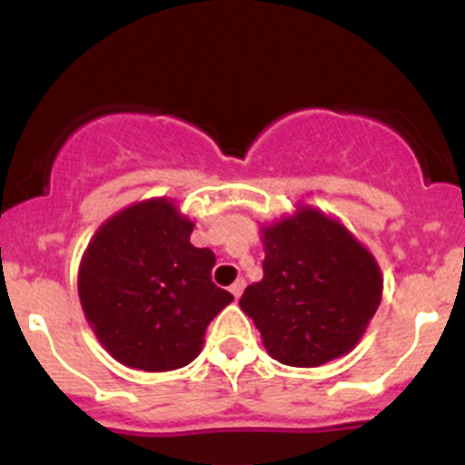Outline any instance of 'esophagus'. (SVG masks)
<instances>
[{"label": "esophagus", "mask_w": 465, "mask_h": 465, "mask_svg": "<svg viewBox=\"0 0 465 465\" xmlns=\"http://www.w3.org/2000/svg\"><path fill=\"white\" fill-rule=\"evenodd\" d=\"M229 291H232V295L238 300V297L242 295V291H245V279H236V282L232 283V288H229Z\"/></svg>", "instance_id": "obj_1"}]
</instances>
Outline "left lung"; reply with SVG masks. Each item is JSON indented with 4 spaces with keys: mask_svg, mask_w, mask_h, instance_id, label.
I'll return each instance as SVG.
<instances>
[{
    "mask_svg": "<svg viewBox=\"0 0 465 465\" xmlns=\"http://www.w3.org/2000/svg\"><path fill=\"white\" fill-rule=\"evenodd\" d=\"M263 233V279L245 288L241 309L279 363L315 368L361 341L381 302L375 256L322 211L300 206Z\"/></svg>",
    "mask_w": 465,
    "mask_h": 465,
    "instance_id": "1",
    "label": "left lung"
}]
</instances>
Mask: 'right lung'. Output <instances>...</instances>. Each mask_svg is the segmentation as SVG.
Instances as JSON below:
<instances>
[{"label":"right lung","mask_w":465,"mask_h":465,"mask_svg":"<svg viewBox=\"0 0 465 465\" xmlns=\"http://www.w3.org/2000/svg\"><path fill=\"white\" fill-rule=\"evenodd\" d=\"M165 197L108 218L79 265V300L106 352L136 371L188 366L211 320L233 300L211 282L215 254Z\"/></svg>","instance_id":"right-lung-1"}]
</instances>
